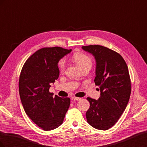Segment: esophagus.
I'll use <instances>...</instances> for the list:
<instances>
[{
  "mask_svg": "<svg viewBox=\"0 0 147 147\" xmlns=\"http://www.w3.org/2000/svg\"><path fill=\"white\" fill-rule=\"evenodd\" d=\"M72 99L73 100H80L82 99L81 97H75V96H73L72 97Z\"/></svg>",
  "mask_w": 147,
  "mask_h": 147,
  "instance_id": "34e87169",
  "label": "esophagus"
}]
</instances>
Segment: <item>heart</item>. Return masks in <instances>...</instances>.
I'll use <instances>...</instances> for the list:
<instances>
[{
    "mask_svg": "<svg viewBox=\"0 0 147 147\" xmlns=\"http://www.w3.org/2000/svg\"><path fill=\"white\" fill-rule=\"evenodd\" d=\"M72 59L81 69L86 66H91L92 65L91 57L84 53H75L72 56ZM57 66H58V69L61 72H63L65 66V60L64 59H60L58 61V63H57Z\"/></svg>",
    "mask_w": 147,
    "mask_h": 147,
    "instance_id": "b5f03b06",
    "label": "heart"
}]
</instances>
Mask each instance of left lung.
<instances>
[{"instance_id": "8db88e82", "label": "left lung", "mask_w": 147, "mask_h": 147, "mask_svg": "<svg viewBox=\"0 0 147 147\" xmlns=\"http://www.w3.org/2000/svg\"><path fill=\"white\" fill-rule=\"evenodd\" d=\"M96 61L95 84L99 86L98 100L87 97L90 107L88 123L97 129L107 130L114 126L125 110L130 98L131 83L127 65L119 53L101 45L82 47Z\"/></svg>"}]
</instances>
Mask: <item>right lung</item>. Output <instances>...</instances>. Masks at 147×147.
Listing matches in <instances>:
<instances>
[{
    "label": "right lung",
    "mask_w": 147,
    "mask_h": 147,
    "mask_svg": "<svg viewBox=\"0 0 147 147\" xmlns=\"http://www.w3.org/2000/svg\"><path fill=\"white\" fill-rule=\"evenodd\" d=\"M72 50L59 47L42 48L26 60L19 79V93L26 113L44 131H51L63 123L70 104L49 91L59 77L58 61Z\"/></svg>",
    "instance_id": "obj_1"
}]
</instances>
